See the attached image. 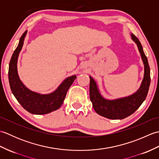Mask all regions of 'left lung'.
<instances>
[{
  "label": "left lung",
  "instance_id": "obj_1",
  "mask_svg": "<svg viewBox=\"0 0 159 159\" xmlns=\"http://www.w3.org/2000/svg\"><path fill=\"white\" fill-rule=\"evenodd\" d=\"M130 36L137 46L144 65L143 80L139 88L135 92L128 96L120 98L107 99L100 93L96 82L92 76H89V96L93 109L100 116L111 120H122L135 112L146 99L149 90L150 70L148 59L139 40L133 33H131Z\"/></svg>",
  "mask_w": 159,
  "mask_h": 159
}]
</instances>
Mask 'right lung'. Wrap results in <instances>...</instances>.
<instances>
[{
  "label": "right lung",
  "instance_id": "obj_1",
  "mask_svg": "<svg viewBox=\"0 0 159 159\" xmlns=\"http://www.w3.org/2000/svg\"><path fill=\"white\" fill-rule=\"evenodd\" d=\"M27 31L23 33L19 43L13 52L9 66V82L10 88L15 98L28 112L35 115H43L56 111L61 107L65 99L67 90L76 79L73 75L66 78L52 93H39L27 88L20 79L18 73V59L21 51Z\"/></svg>",
  "mask_w": 159,
  "mask_h": 159
}]
</instances>
